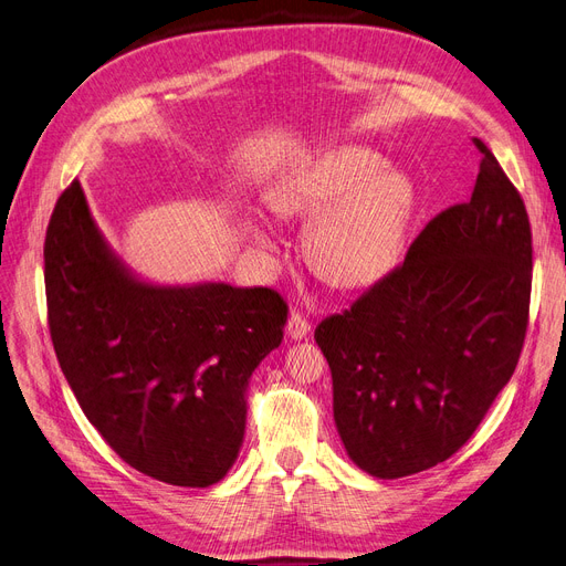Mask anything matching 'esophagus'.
I'll return each instance as SVG.
<instances>
[{
	"label": "esophagus",
	"mask_w": 566,
	"mask_h": 566,
	"mask_svg": "<svg viewBox=\"0 0 566 566\" xmlns=\"http://www.w3.org/2000/svg\"><path fill=\"white\" fill-rule=\"evenodd\" d=\"M286 336L291 340H303L310 336V322L298 315V312H291L289 315V322H286Z\"/></svg>",
	"instance_id": "1"
}]
</instances>
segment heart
I'll list each match as a JSON object with an SVG mask.
<instances>
[{
  "instance_id": "b5f03b06",
  "label": "heart",
  "mask_w": 566,
  "mask_h": 566,
  "mask_svg": "<svg viewBox=\"0 0 566 566\" xmlns=\"http://www.w3.org/2000/svg\"><path fill=\"white\" fill-rule=\"evenodd\" d=\"M268 207L280 217H313L303 249L310 268L338 289H366L387 277L401 256L417 207L415 179L359 144L312 154L270 186ZM261 254L275 247L261 226H249Z\"/></svg>"
}]
</instances>
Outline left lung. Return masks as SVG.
<instances>
[{"instance_id":"left-lung-1","label":"left lung","mask_w":566,"mask_h":566,"mask_svg":"<svg viewBox=\"0 0 566 566\" xmlns=\"http://www.w3.org/2000/svg\"><path fill=\"white\" fill-rule=\"evenodd\" d=\"M475 146L483 158L471 198L429 221L401 268L315 331L340 441L373 478L452 457L509 385L525 343L527 209L488 146Z\"/></svg>"}]
</instances>
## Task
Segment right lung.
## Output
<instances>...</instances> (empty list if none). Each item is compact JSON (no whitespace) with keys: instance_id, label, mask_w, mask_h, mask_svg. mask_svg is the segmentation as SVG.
<instances>
[{"instance_id":"right-lung-1","label":"right lung","mask_w":566,"mask_h":566,"mask_svg":"<svg viewBox=\"0 0 566 566\" xmlns=\"http://www.w3.org/2000/svg\"><path fill=\"white\" fill-rule=\"evenodd\" d=\"M49 326L81 410L144 475L209 488L235 464L247 387L280 347L286 303L263 286L156 284L125 263L72 181L46 230Z\"/></svg>"}]
</instances>
